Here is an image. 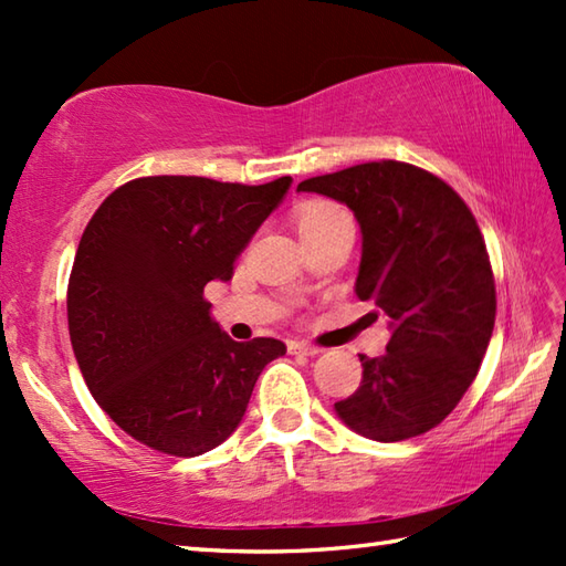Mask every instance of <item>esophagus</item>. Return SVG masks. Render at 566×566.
<instances>
[{"label":"esophagus","instance_id":"34e87169","mask_svg":"<svg viewBox=\"0 0 566 566\" xmlns=\"http://www.w3.org/2000/svg\"><path fill=\"white\" fill-rule=\"evenodd\" d=\"M287 352L295 354V356H315L322 349L315 347V344H307V342H291V344H287Z\"/></svg>","mask_w":566,"mask_h":566}]
</instances>
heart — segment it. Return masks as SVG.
Segmentation results:
<instances>
[{
    "label": "heart",
    "instance_id": "obj_1",
    "mask_svg": "<svg viewBox=\"0 0 566 566\" xmlns=\"http://www.w3.org/2000/svg\"><path fill=\"white\" fill-rule=\"evenodd\" d=\"M295 224H297L300 239H305V237L332 232V229H339V227H354V219L347 210H342L339 205L310 202L297 212Z\"/></svg>",
    "mask_w": 566,
    "mask_h": 566
}]
</instances>
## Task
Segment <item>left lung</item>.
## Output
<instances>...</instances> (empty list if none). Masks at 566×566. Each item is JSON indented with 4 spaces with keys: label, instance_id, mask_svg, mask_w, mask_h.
<instances>
[{
    "label": "left lung",
    "instance_id": "obj_1",
    "mask_svg": "<svg viewBox=\"0 0 566 566\" xmlns=\"http://www.w3.org/2000/svg\"><path fill=\"white\" fill-rule=\"evenodd\" d=\"M297 192L327 195L354 212L364 239L356 295L394 329L384 356L361 354V386L334 410L376 442L437 428L474 384L495 322L493 271L474 214L442 178L400 160L307 178Z\"/></svg>",
    "mask_w": 566,
    "mask_h": 566
}]
</instances>
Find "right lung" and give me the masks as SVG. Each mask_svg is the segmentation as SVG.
<instances>
[{
	"instance_id": "add662e5",
	"label": "right lung",
	"mask_w": 566,
	"mask_h": 566,
	"mask_svg": "<svg viewBox=\"0 0 566 566\" xmlns=\"http://www.w3.org/2000/svg\"><path fill=\"white\" fill-rule=\"evenodd\" d=\"M291 182L136 178L92 214L67 283V329L92 398L136 442L210 452L239 428L263 366L285 354L281 339L234 342L219 329L205 285L232 279Z\"/></svg>"
}]
</instances>
